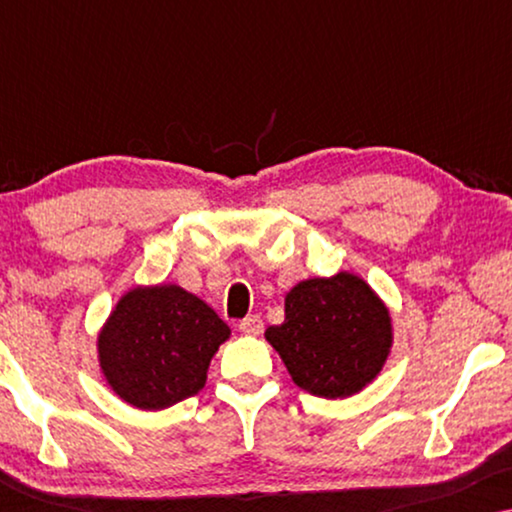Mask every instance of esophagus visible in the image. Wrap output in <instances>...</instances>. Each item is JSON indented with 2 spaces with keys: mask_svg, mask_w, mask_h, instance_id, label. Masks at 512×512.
I'll return each mask as SVG.
<instances>
[{
  "mask_svg": "<svg viewBox=\"0 0 512 512\" xmlns=\"http://www.w3.org/2000/svg\"><path fill=\"white\" fill-rule=\"evenodd\" d=\"M240 331L244 335H261L263 333V319L256 317V314H251V317L240 321Z\"/></svg>",
  "mask_w": 512,
  "mask_h": 512,
  "instance_id": "esophagus-1",
  "label": "esophagus"
}]
</instances>
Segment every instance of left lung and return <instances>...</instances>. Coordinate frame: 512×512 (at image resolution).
Returning a JSON list of instances; mask_svg holds the SVG:
<instances>
[{"instance_id": "8db88e82", "label": "left lung", "mask_w": 512, "mask_h": 512, "mask_svg": "<svg viewBox=\"0 0 512 512\" xmlns=\"http://www.w3.org/2000/svg\"><path fill=\"white\" fill-rule=\"evenodd\" d=\"M265 340L291 380L321 398H347L380 375L394 328L380 296L352 272L298 282L284 298V324Z\"/></svg>"}]
</instances>
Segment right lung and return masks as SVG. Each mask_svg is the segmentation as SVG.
Segmentation results:
<instances>
[{"instance_id":"1","label":"right lung","mask_w":512,"mask_h":512,"mask_svg":"<svg viewBox=\"0 0 512 512\" xmlns=\"http://www.w3.org/2000/svg\"><path fill=\"white\" fill-rule=\"evenodd\" d=\"M228 338L226 321L181 286H135L97 335V359L121 401L165 410L205 387L209 361Z\"/></svg>"}]
</instances>
